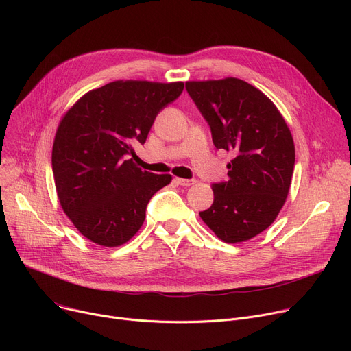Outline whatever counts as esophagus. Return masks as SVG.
I'll return each instance as SVG.
<instances>
[{
	"instance_id": "esophagus-1",
	"label": "esophagus",
	"mask_w": 351,
	"mask_h": 351,
	"mask_svg": "<svg viewBox=\"0 0 351 351\" xmlns=\"http://www.w3.org/2000/svg\"><path fill=\"white\" fill-rule=\"evenodd\" d=\"M175 180H176L178 185H180V186H192V185H195V183H196L195 179H182V178H176Z\"/></svg>"
}]
</instances>
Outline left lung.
<instances>
[{
    "label": "left lung",
    "mask_w": 351,
    "mask_h": 351,
    "mask_svg": "<svg viewBox=\"0 0 351 351\" xmlns=\"http://www.w3.org/2000/svg\"><path fill=\"white\" fill-rule=\"evenodd\" d=\"M186 90L216 149L233 155L228 180L213 183V204L199 215L223 242L249 241L274 222L286 202L294 169L290 129L263 92L242 80L191 81Z\"/></svg>",
    "instance_id": "8db88e82"
}]
</instances>
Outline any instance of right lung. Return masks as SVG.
Wrapping results in <instances>:
<instances>
[{"label": "right lung", "mask_w": 351, "mask_h": 351, "mask_svg": "<svg viewBox=\"0 0 351 351\" xmlns=\"http://www.w3.org/2000/svg\"><path fill=\"white\" fill-rule=\"evenodd\" d=\"M182 90L183 82H109L89 90L60 122L52 146L55 188L64 212L90 242H128L151 197L171 183V175L142 171L128 158Z\"/></svg>", "instance_id": "1"}]
</instances>
